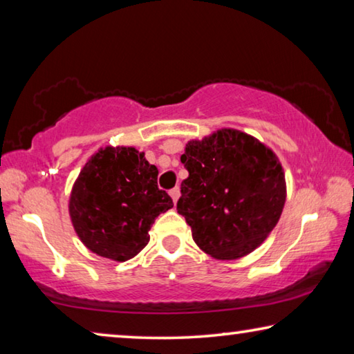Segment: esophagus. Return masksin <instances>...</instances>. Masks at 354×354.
Returning a JSON list of instances; mask_svg holds the SVG:
<instances>
[{
    "mask_svg": "<svg viewBox=\"0 0 354 354\" xmlns=\"http://www.w3.org/2000/svg\"><path fill=\"white\" fill-rule=\"evenodd\" d=\"M179 195H181V190H179V187H175V189H171L170 190V196L173 198V201H178V198H179Z\"/></svg>",
    "mask_w": 354,
    "mask_h": 354,
    "instance_id": "34e87169",
    "label": "esophagus"
}]
</instances>
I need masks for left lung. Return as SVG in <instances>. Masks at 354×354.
<instances>
[{"label":"left lung","instance_id":"1","mask_svg":"<svg viewBox=\"0 0 354 354\" xmlns=\"http://www.w3.org/2000/svg\"><path fill=\"white\" fill-rule=\"evenodd\" d=\"M178 214L195 243L220 261L250 254L277 226L286 203L278 156L239 129L221 128L185 143Z\"/></svg>","mask_w":354,"mask_h":354}]
</instances>
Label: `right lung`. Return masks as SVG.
Instances as JSON below:
<instances>
[{"label":"right lung","instance_id":"1","mask_svg":"<svg viewBox=\"0 0 354 354\" xmlns=\"http://www.w3.org/2000/svg\"><path fill=\"white\" fill-rule=\"evenodd\" d=\"M158 175L134 147H106L91 156L71 189L68 212L92 253L124 262L147 247L156 217L173 207Z\"/></svg>","mask_w":354,"mask_h":354}]
</instances>
